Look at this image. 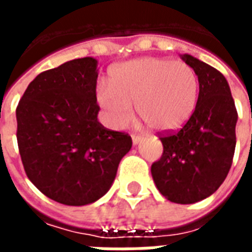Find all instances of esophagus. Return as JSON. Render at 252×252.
<instances>
[{
    "label": "esophagus",
    "mask_w": 252,
    "mask_h": 252,
    "mask_svg": "<svg viewBox=\"0 0 252 252\" xmlns=\"http://www.w3.org/2000/svg\"><path fill=\"white\" fill-rule=\"evenodd\" d=\"M142 140H143L142 135H137V133H133V135H132V143H133L135 146H136V144H139V143L142 142Z\"/></svg>",
    "instance_id": "1"
}]
</instances>
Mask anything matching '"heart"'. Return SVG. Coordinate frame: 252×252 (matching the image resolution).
Wrapping results in <instances>:
<instances>
[{"label":"heart","mask_w":252,"mask_h":252,"mask_svg":"<svg viewBox=\"0 0 252 252\" xmlns=\"http://www.w3.org/2000/svg\"><path fill=\"white\" fill-rule=\"evenodd\" d=\"M95 99L112 128L120 129L131 123L135 104L137 115L151 129L174 131L194 112L198 78L185 62L140 58L115 67L109 85L97 86Z\"/></svg>","instance_id":"heart-1"}]
</instances>
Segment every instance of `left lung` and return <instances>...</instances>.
Segmentation results:
<instances>
[{"label": "left lung", "mask_w": 252, "mask_h": 252, "mask_svg": "<svg viewBox=\"0 0 252 252\" xmlns=\"http://www.w3.org/2000/svg\"><path fill=\"white\" fill-rule=\"evenodd\" d=\"M182 59L198 77V99L185 126L159 135L163 154L151 166V174L167 200L194 204L213 194L227 178L236 146L238 112L221 72L188 54Z\"/></svg>", "instance_id": "obj_1"}]
</instances>
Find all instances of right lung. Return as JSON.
Returning a JSON list of instances; mask_svg holds the SVG:
<instances>
[{"mask_svg":"<svg viewBox=\"0 0 252 252\" xmlns=\"http://www.w3.org/2000/svg\"><path fill=\"white\" fill-rule=\"evenodd\" d=\"M97 61L81 58L40 72L20 99L17 144L25 174L48 198L64 205L92 204L109 190L128 133L97 119Z\"/></svg>","mask_w":252,"mask_h":252,"instance_id":"1","label":"right lung"}]
</instances>
